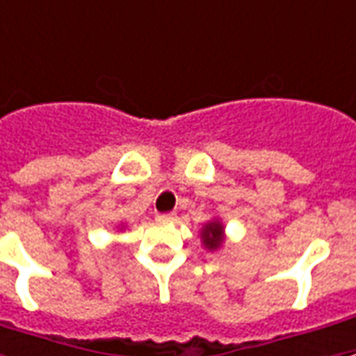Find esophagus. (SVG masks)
<instances>
[{"mask_svg":"<svg viewBox=\"0 0 356 356\" xmlns=\"http://www.w3.org/2000/svg\"><path fill=\"white\" fill-rule=\"evenodd\" d=\"M156 218H158L159 222H171V220L177 218V214H175V212H161Z\"/></svg>","mask_w":356,"mask_h":356,"instance_id":"esophagus-1","label":"esophagus"}]
</instances>
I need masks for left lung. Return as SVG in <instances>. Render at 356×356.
I'll return each instance as SVG.
<instances>
[{"label": "left lung", "instance_id": "8db88e82", "mask_svg": "<svg viewBox=\"0 0 356 356\" xmlns=\"http://www.w3.org/2000/svg\"><path fill=\"white\" fill-rule=\"evenodd\" d=\"M222 224L220 222H209L202 232H200V238H202V243L204 248L209 249H218L224 241V236H222Z\"/></svg>", "mask_w": 356, "mask_h": 356}]
</instances>
